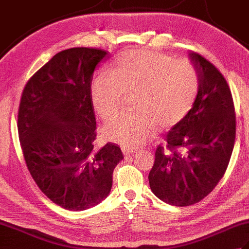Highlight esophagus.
<instances>
[{
    "instance_id": "1",
    "label": "esophagus",
    "mask_w": 249,
    "mask_h": 249,
    "mask_svg": "<svg viewBox=\"0 0 249 249\" xmlns=\"http://www.w3.org/2000/svg\"><path fill=\"white\" fill-rule=\"evenodd\" d=\"M122 152H123V154L127 157V156H131L133 154H135L136 150L130 149V147H127V146H123L122 147Z\"/></svg>"
}]
</instances>
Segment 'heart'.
<instances>
[{
	"label": "heart",
	"mask_w": 249,
	"mask_h": 249,
	"mask_svg": "<svg viewBox=\"0 0 249 249\" xmlns=\"http://www.w3.org/2000/svg\"><path fill=\"white\" fill-rule=\"evenodd\" d=\"M199 87L198 70L190 61L130 49L116 57L113 72L102 71L93 79L91 99L96 112L109 120L118 114L124 94L135 93L136 110L106 124L103 135L114 143L138 147L152 138L156 124H178L192 110Z\"/></svg>",
	"instance_id": "heart-1"
}]
</instances>
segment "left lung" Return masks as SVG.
Here are the masks:
<instances>
[{"mask_svg": "<svg viewBox=\"0 0 249 249\" xmlns=\"http://www.w3.org/2000/svg\"><path fill=\"white\" fill-rule=\"evenodd\" d=\"M197 67L200 87L188 114L167 134L166 146H158L149 174L157 198L188 206L206 197L228 167L235 140V114L226 79L212 63L188 52Z\"/></svg>", "mask_w": 249, "mask_h": 249, "instance_id": "1", "label": "left lung"}]
</instances>
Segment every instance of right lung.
Listing matches in <instances>:
<instances>
[{"mask_svg": "<svg viewBox=\"0 0 249 249\" xmlns=\"http://www.w3.org/2000/svg\"><path fill=\"white\" fill-rule=\"evenodd\" d=\"M108 51L77 47L56 53L34 73L21 96L18 131L23 156L37 186L52 202L84 211L102 202L124 156L119 145L96 151L91 99L95 68Z\"/></svg>", "mask_w": 249, "mask_h": 249, "instance_id": "add662e5", "label": "right lung"}]
</instances>
